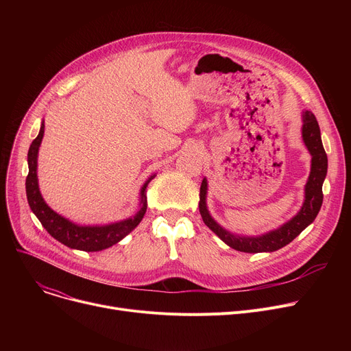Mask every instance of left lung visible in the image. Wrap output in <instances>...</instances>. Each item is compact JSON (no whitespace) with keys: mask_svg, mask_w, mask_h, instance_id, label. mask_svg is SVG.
Here are the masks:
<instances>
[{"mask_svg":"<svg viewBox=\"0 0 351 351\" xmlns=\"http://www.w3.org/2000/svg\"><path fill=\"white\" fill-rule=\"evenodd\" d=\"M302 136L311 155V171L304 188V202L300 212L280 228L262 236H239L228 232L210 216L206 206L208 182L204 178L199 193V212L205 225L234 250L245 253L274 252L289 245L316 219L323 204V182L327 175V155L322 143L320 128L315 114L306 110L303 114Z\"/></svg>","mask_w":351,"mask_h":351,"instance_id":"left-lung-1","label":"left lung"}]
</instances>
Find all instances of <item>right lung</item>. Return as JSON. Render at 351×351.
I'll list each match as a JSON object with an SVG mask.
<instances>
[{
  "label": "right lung",
  "instance_id": "add662e5",
  "mask_svg": "<svg viewBox=\"0 0 351 351\" xmlns=\"http://www.w3.org/2000/svg\"><path fill=\"white\" fill-rule=\"evenodd\" d=\"M44 122L41 123L40 134L36 136L28 151V176L25 180V189H27V199L28 205L34 215L38 217L41 225L45 228V230L58 242L62 245L84 250V252H99L104 249H108L110 246L117 245L119 241L131 233L139 223L146 212V186L155 175H152L147 179L141 189V209L136 212L135 216L128 217L125 220H119L115 223H109L104 226H80L72 223L71 220L65 219L64 216L53 212L41 196L40 188H38V176H36V159H38V149L44 136Z\"/></svg>",
  "mask_w": 351,
  "mask_h": 351
}]
</instances>
